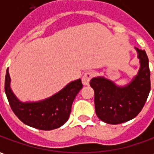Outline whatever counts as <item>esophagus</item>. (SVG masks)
I'll return each mask as SVG.
<instances>
[{"label":"esophagus","instance_id":"esophagus-1","mask_svg":"<svg viewBox=\"0 0 154 154\" xmlns=\"http://www.w3.org/2000/svg\"><path fill=\"white\" fill-rule=\"evenodd\" d=\"M93 76L94 72H92V71L87 72L86 73L84 74L83 76H82V84H83L84 86H88L89 85L91 79L93 77Z\"/></svg>","mask_w":154,"mask_h":154}]
</instances>
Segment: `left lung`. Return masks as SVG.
Returning <instances> with one entry per match:
<instances>
[{
    "instance_id": "1",
    "label": "left lung",
    "mask_w": 154,
    "mask_h": 154,
    "mask_svg": "<svg viewBox=\"0 0 154 154\" xmlns=\"http://www.w3.org/2000/svg\"><path fill=\"white\" fill-rule=\"evenodd\" d=\"M140 67L131 82L119 87L102 77L90 82L95 91V108L97 117L110 125L134 119L142 110L150 91V71L145 51L135 48Z\"/></svg>"
}]
</instances>
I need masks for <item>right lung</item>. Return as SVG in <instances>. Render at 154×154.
Returning <instances> with one entry per match:
<instances>
[{"mask_svg": "<svg viewBox=\"0 0 154 154\" xmlns=\"http://www.w3.org/2000/svg\"><path fill=\"white\" fill-rule=\"evenodd\" d=\"M82 88L81 79L68 83L54 96L37 102H21L11 89L8 69L5 79V91L13 112L27 125L42 129H57L67 121L75 97Z\"/></svg>", "mask_w": 154, "mask_h": 154, "instance_id": "obj_1", "label": "right lung"}]
</instances>
